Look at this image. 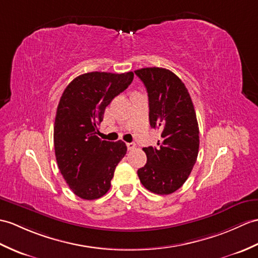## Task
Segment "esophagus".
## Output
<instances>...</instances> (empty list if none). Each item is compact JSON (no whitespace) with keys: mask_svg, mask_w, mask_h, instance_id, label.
Wrapping results in <instances>:
<instances>
[{"mask_svg":"<svg viewBox=\"0 0 258 258\" xmlns=\"http://www.w3.org/2000/svg\"><path fill=\"white\" fill-rule=\"evenodd\" d=\"M126 146H127V149H128V151H133V149L136 147V144H135V143H133V142H132V143H127V144H126Z\"/></svg>","mask_w":258,"mask_h":258,"instance_id":"34e87169","label":"esophagus"}]
</instances>
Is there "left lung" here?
I'll list each match as a JSON object with an SVG mask.
<instances>
[{
  "label": "left lung",
  "instance_id": "8db88e82",
  "mask_svg": "<svg viewBox=\"0 0 258 258\" xmlns=\"http://www.w3.org/2000/svg\"><path fill=\"white\" fill-rule=\"evenodd\" d=\"M146 87L149 123L159 128L156 147H144L146 165L137 170L142 184L157 195L175 192L187 180L199 153V126L184 83L165 68L134 71Z\"/></svg>",
  "mask_w": 258,
  "mask_h": 258
}]
</instances>
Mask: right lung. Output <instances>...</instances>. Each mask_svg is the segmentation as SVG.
I'll return each mask as SVG.
<instances>
[{"label": "right lung", "instance_id": "1", "mask_svg": "<svg viewBox=\"0 0 258 258\" xmlns=\"http://www.w3.org/2000/svg\"><path fill=\"white\" fill-rule=\"evenodd\" d=\"M134 74L88 73L75 78L61 95L53 126L56 160L63 179L81 199L104 196L126 154L122 141L98 137L105 107L133 81Z\"/></svg>", "mask_w": 258, "mask_h": 258}]
</instances>
